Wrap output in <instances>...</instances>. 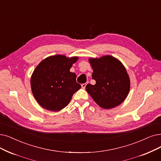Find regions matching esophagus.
Returning <instances> with one entry per match:
<instances>
[{
    "instance_id": "obj_1",
    "label": "esophagus",
    "mask_w": 161,
    "mask_h": 161,
    "mask_svg": "<svg viewBox=\"0 0 161 161\" xmlns=\"http://www.w3.org/2000/svg\"><path fill=\"white\" fill-rule=\"evenodd\" d=\"M82 88H85V87H86V83H84V84H82Z\"/></svg>"
}]
</instances>
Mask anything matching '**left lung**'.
Returning <instances> with one entry per match:
<instances>
[{
  "instance_id": "1",
  "label": "left lung",
  "mask_w": 161,
  "mask_h": 161,
  "mask_svg": "<svg viewBox=\"0 0 161 161\" xmlns=\"http://www.w3.org/2000/svg\"><path fill=\"white\" fill-rule=\"evenodd\" d=\"M93 69L92 79L96 84H88L86 90L100 107L111 109L126 98L130 88V80L121 63L107 55L100 59H90Z\"/></svg>"
}]
</instances>
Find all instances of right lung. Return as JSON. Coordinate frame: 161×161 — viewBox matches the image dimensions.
<instances>
[{"label":"right lung","mask_w":161,"mask_h":161,"mask_svg":"<svg viewBox=\"0 0 161 161\" xmlns=\"http://www.w3.org/2000/svg\"><path fill=\"white\" fill-rule=\"evenodd\" d=\"M78 57L67 58L54 55L43 60L31 78V88L37 102L51 111H59L66 107L73 95L81 87L76 75L69 71Z\"/></svg>","instance_id":"add662e5"}]
</instances>
